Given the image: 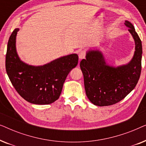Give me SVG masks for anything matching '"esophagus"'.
<instances>
[{
  "mask_svg": "<svg viewBox=\"0 0 146 146\" xmlns=\"http://www.w3.org/2000/svg\"><path fill=\"white\" fill-rule=\"evenodd\" d=\"M78 56H79L80 60L85 58V57H86V52H85V51L82 50V51L80 52L79 54H78Z\"/></svg>",
  "mask_w": 146,
  "mask_h": 146,
  "instance_id": "34e87169",
  "label": "esophagus"
}]
</instances>
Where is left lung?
I'll return each instance as SVG.
<instances>
[{"mask_svg": "<svg viewBox=\"0 0 146 146\" xmlns=\"http://www.w3.org/2000/svg\"><path fill=\"white\" fill-rule=\"evenodd\" d=\"M124 25L129 28L135 43L130 62L117 68L110 66L98 50L88 52L86 59L80 62L86 94L96 106H106L119 102L134 89L140 77L141 41L132 24L125 21Z\"/></svg>", "mask_w": 146, "mask_h": 146, "instance_id": "obj_1", "label": "left lung"}]
</instances>
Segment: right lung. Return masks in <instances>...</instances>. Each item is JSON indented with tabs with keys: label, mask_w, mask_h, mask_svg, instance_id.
<instances>
[{
	"label": "right lung",
	"mask_w": 146,
	"mask_h": 146,
	"mask_svg": "<svg viewBox=\"0 0 146 146\" xmlns=\"http://www.w3.org/2000/svg\"><path fill=\"white\" fill-rule=\"evenodd\" d=\"M19 30H14L8 42L5 64L8 76L25 100L39 105L53 103L59 98L70 71L77 66L78 56L73 54L41 66L28 65L20 60L16 50Z\"/></svg>",
	"instance_id": "add662e5"
}]
</instances>
